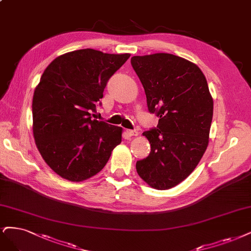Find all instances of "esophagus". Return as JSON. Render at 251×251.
Returning a JSON list of instances; mask_svg holds the SVG:
<instances>
[{"label": "esophagus", "mask_w": 251, "mask_h": 251, "mask_svg": "<svg viewBox=\"0 0 251 251\" xmlns=\"http://www.w3.org/2000/svg\"><path fill=\"white\" fill-rule=\"evenodd\" d=\"M126 135L128 136V137H136V136H138V132L137 131H133V129H126Z\"/></svg>", "instance_id": "34e87169"}]
</instances>
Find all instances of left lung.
Segmentation results:
<instances>
[{
	"instance_id": "left-lung-1",
	"label": "left lung",
	"mask_w": 251,
	"mask_h": 251,
	"mask_svg": "<svg viewBox=\"0 0 251 251\" xmlns=\"http://www.w3.org/2000/svg\"><path fill=\"white\" fill-rule=\"evenodd\" d=\"M131 63L143 85L148 107L160 117L142 135L151 143L137 174L157 190L178 185L196 168L209 145L213 98L203 73L181 57L157 53L134 56Z\"/></svg>"
}]
</instances>
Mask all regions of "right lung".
<instances>
[{
	"instance_id": "add662e5",
	"label": "right lung",
	"mask_w": 251,
	"mask_h": 251,
	"mask_svg": "<svg viewBox=\"0 0 251 251\" xmlns=\"http://www.w3.org/2000/svg\"><path fill=\"white\" fill-rule=\"evenodd\" d=\"M129 56L77 50L58 56L43 72L33 96V136L42 159L62 178L96 176L122 142L123 127L90 113Z\"/></svg>"
}]
</instances>
